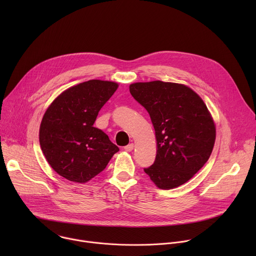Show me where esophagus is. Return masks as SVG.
<instances>
[{
    "mask_svg": "<svg viewBox=\"0 0 256 256\" xmlns=\"http://www.w3.org/2000/svg\"><path fill=\"white\" fill-rule=\"evenodd\" d=\"M134 144H128V146H126V147L124 148V151H126V152H130V151H132L134 150Z\"/></svg>",
    "mask_w": 256,
    "mask_h": 256,
    "instance_id": "obj_1",
    "label": "esophagus"
}]
</instances>
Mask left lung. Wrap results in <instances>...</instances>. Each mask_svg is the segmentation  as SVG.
I'll return each mask as SVG.
<instances>
[{
  "label": "left lung",
  "mask_w": 256,
  "mask_h": 256,
  "mask_svg": "<svg viewBox=\"0 0 256 256\" xmlns=\"http://www.w3.org/2000/svg\"><path fill=\"white\" fill-rule=\"evenodd\" d=\"M132 96L150 114L157 155L144 171L161 190L188 182L208 160L216 126L202 99L190 87L162 81L134 83Z\"/></svg>",
  "instance_id": "obj_1"
}]
</instances>
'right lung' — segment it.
I'll use <instances>...</instances> for the list:
<instances>
[{
	"label": "right lung",
	"mask_w": 256,
	"mask_h": 256,
	"mask_svg": "<svg viewBox=\"0 0 256 256\" xmlns=\"http://www.w3.org/2000/svg\"><path fill=\"white\" fill-rule=\"evenodd\" d=\"M118 87V83L101 80L80 83L64 91L46 109L40 142L58 175L85 184L120 151L104 132L93 126L100 109Z\"/></svg>",
	"instance_id": "1"
}]
</instances>
